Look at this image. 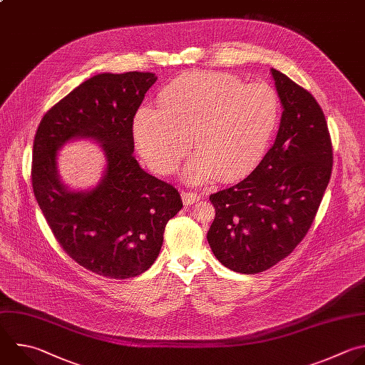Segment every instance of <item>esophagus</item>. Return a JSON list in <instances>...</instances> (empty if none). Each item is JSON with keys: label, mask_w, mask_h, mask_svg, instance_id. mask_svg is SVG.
Instances as JSON below:
<instances>
[{"label": "esophagus", "mask_w": 365, "mask_h": 365, "mask_svg": "<svg viewBox=\"0 0 365 365\" xmlns=\"http://www.w3.org/2000/svg\"><path fill=\"white\" fill-rule=\"evenodd\" d=\"M180 196H182V200H183L185 205H193V203H196V202L200 200V196H199L197 193L187 192V190H182Z\"/></svg>", "instance_id": "obj_1"}]
</instances>
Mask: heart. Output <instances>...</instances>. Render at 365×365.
<instances>
[{
  "instance_id": "obj_1",
  "label": "heart",
  "mask_w": 365,
  "mask_h": 365,
  "mask_svg": "<svg viewBox=\"0 0 365 365\" xmlns=\"http://www.w3.org/2000/svg\"><path fill=\"white\" fill-rule=\"evenodd\" d=\"M159 108L142 106L133 136L148 165L172 173L190 149L197 150L183 170L190 183L216 175L235 180L262 159L277 129L281 103L267 83L247 84L216 71H195L170 81L158 97Z\"/></svg>"
}]
</instances>
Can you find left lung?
<instances>
[{"mask_svg": "<svg viewBox=\"0 0 365 365\" xmlns=\"http://www.w3.org/2000/svg\"><path fill=\"white\" fill-rule=\"evenodd\" d=\"M282 106L274 146L237 185L210 195L216 216L207 232L216 259L258 274L287 258L317 215L332 169L325 115L311 93L271 68Z\"/></svg>", "mask_w": 365, "mask_h": 365, "instance_id": "obj_1", "label": "left lung"}]
</instances>
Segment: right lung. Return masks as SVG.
<instances>
[{"label":"right lung","instance_id":"add662e5","mask_svg":"<svg viewBox=\"0 0 365 365\" xmlns=\"http://www.w3.org/2000/svg\"><path fill=\"white\" fill-rule=\"evenodd\" d=\"M153 73L90 77L40 121L33 146V190L63 250L86 269L113 279L133 278L159 257L166 223L183 207L179 192L135 159L133 117ZM101 145L106 168L84 191L59 178L58 150L74 140Z\"/></svg>","mask_w":365,"mask_h":365}]
</instances>
